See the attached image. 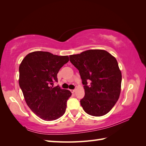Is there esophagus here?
<instances>
[{
  "instance_id": "esophagus-1",
  "label": "esophagus",
  "mask_w": 146,
  "mask_h": 146,
  "mask_svg": "<svg viewBox=\"0 0 146 146\" xmlns=\"http://www.w3.org/2000/svg\"><path fill=\"white\" fill-rule=\"evenodd\" d=\"M70 92L72 93V94H73V93L75 92V90H70Z\"/></svg>"
}]
</instances>
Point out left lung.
<instances>
[{
    "mask_svg": "<svg viewBox=\"0 0 146 146\" xmlns=\"http://www.w3.org/2000/svg\"><path fill=\"white\" fill-rule=\"evenodd\" d=\"M78 70L85 97L80 104L86 113L100 117L111 110L119 98L122 73L115 58L102 49H90L70 56Z\"/></svg>",
    "mask_w": 146,
    "mask_h": 146,
    "instance_id": "1",
    "label": "left lung"
}]
</instances>
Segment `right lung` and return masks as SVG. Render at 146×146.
I'll return each mask as SVG.
<instances>
[{
    "mask_svg": "<svg viewBox=\"0 0 146 146\" xmlns=\"http://www.w3.org/2000/svg\"><path fill=\"white\" fill-rule=\"evenodd\" d=\"M69 61L68 56L46 51H35L23 59L19 66L20 88L28 107L37 116L46 121L63 116L71 93L58 85L57 74Z\"/></svg>",
    "mask_w": 146,
    "mask_h": 146,
    "instance_id": "obj_1",
    "label": "right lung"
}]
</instances>
